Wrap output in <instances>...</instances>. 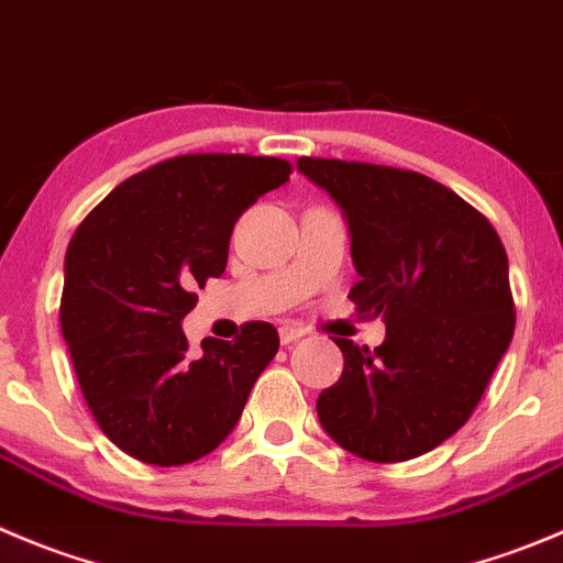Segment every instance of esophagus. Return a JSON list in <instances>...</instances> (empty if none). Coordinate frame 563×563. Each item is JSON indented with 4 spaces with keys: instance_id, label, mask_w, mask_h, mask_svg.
Returning <instances> with one entry per match:
<instances>
[{
    "instance_id": "34e87169",
    "label": "esophagus",
    "mask_w": 563,
    "mask_h": 563,
    "mask_svg": "<svg viewBox=\"0 0 563 563\" xmlns=\"http://www.w3.org/2000/svg\"><path fill=\"white\" fill-rule=\"evenodd\" d=\"M307 334V329L298 323H282L278 325V340H282V345H290V342L301 340V336Z\"/></svg>"
}]
</instances>
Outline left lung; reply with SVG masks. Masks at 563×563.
I'll list each match as a JSON object with an SVG mask.
<instances>
[{
    "instance_id": "obj_1",
    "label": "left lung",
    "mask_w": 563,
    "mask_h": 563,
    "mask_svg": "<svg viewBox=\"0 0 563 563\" xmlns=\"http://www.w3.org/2000/svg\"><path fill=\"white\" fill-rule=\"evenodd\" d=\"M298 170L342 207L358 282L347 298L387 340L334 336L345 371L318 398L336 445L393 464L442 445L478 406L514 334L508 256L495 227L417 170L301 157Z\"/></svg>"
}]
</instances>
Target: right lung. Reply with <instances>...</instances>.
I'll use <instances>...</instances> for the list:
<instances>
[{"mask_svg": "<svg viewBox=\"0 0 563 563\" xmlns=\"http://www.w3.org/2000/svg\"><path fill=\"white\" fill-rule=\"evenodd\" d=\"M292 165L251 154H181L130 176L88 212L66 251L60 329L90 415L143 464L216 451L278 351L265 320L187 353L181 318L227 271L238 218Z\"/></svg>", "mask_w": 563, "mask_h": 563, "instance_id": "add662e5", "label": "right lung"}]
</instances>
